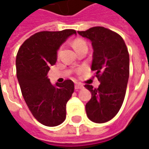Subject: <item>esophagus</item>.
<instances>
[{
  "label": "esophagus",
  "mask_w": 149,
  "mask_h": 149,
  "mask_svg": "<svg viewBox=\"0 0 149 149\" xmlns=\"http://www.w3.org/2000/svg\"><path fill=\"white\" fill-rule=\"evenodd\" d=\"M82 88H84V86L82 85L81 84H79V83H77V84H75V89H81Z\"/></svg>",
  "instance_id": "obj_1"
}]
</instances>
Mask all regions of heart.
<instances>
[{
    "mask_svg": "<svg viewBox=\"0 0 149 149\" xmlns=\"http://www.w3.org/2000/svg\"><path fill=\"white\" fill-rule=\"evenodd\" d=\"M84 45H86V43L84 40L81 39H77L75 40L74 41L72 42V46H73V48L75 49V50H77L78 49H80L81 47ZM60 53H61V49L59 50L58 52V55H60Z\"/></svg>",
    "mask_w": 149,
    "mask_h": 149,
    "instance_id": "1",
    "label": "heart"
}]
</instances>
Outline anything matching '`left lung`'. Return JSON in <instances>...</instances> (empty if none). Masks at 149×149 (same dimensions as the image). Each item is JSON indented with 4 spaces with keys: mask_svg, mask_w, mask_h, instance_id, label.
Returning <instances> with one entry per match:
<instances>
[{
    "mask_svg": "<svg viewBox=\"0 0 149 149\" xmlns=\"http://www.w3.org/2000/svg\"><path fill=\"white\" fill-rule=\"evenodd\" d=\"M79 35L90 40L93 49L91 69L100 81L97 88L85 84L92 94L85 110L88 119L105 123L115 116L124 101L129 77V55L124 40L119 34L100 26Z\"/></svg>",
    "mask_w": 149,
    "mask_h": 149,
    "instance_id": "obj_1",
    "label": "left lung"
}]
</instances>
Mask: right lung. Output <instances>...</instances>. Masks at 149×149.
Instances as JSON below:
<instances>
[{"instance_id":"1","label":"right lung","mask_w":149,"mask_h":149,"mask_svg":"<svg viewBox=\"0 0 149 149\" xmlns=\"http://www.w3.org/2000/svg\"><path fill=\"white\" fill-rule=\"evenodd\" d=\"M73 29L43 31L31 36L19 49L16 58L17 77L24 101L37 120L45 126L61 125L66 118V104L74 91V83L66 80L52 85L48 77L57 51Z\"/></svg>"}]
</instances>
